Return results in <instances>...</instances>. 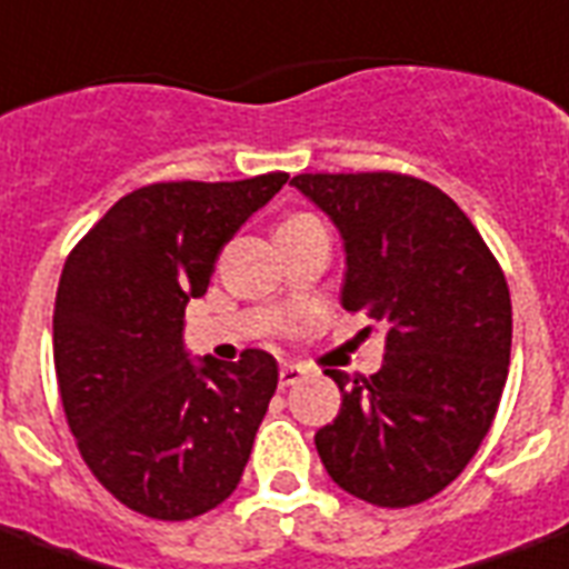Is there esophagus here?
Segmentation results:
<instances>
[{"label": "esophagus", "mask_w": 569, "mask_h": 569, "mask_svg": "<svg viewBox=\"0 0 569 569\" xmlns=\"http://www.w3.org/2000/svg\"><path fill=\"white\" fill-rule=\"evenodd\" d=\"M303 367L301 363H283V367H280V388H289V385H295V381L301 379L303 376Z\"/></svg>", "instance_id": "1"}]
</instances>
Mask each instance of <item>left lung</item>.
I'll use <instances>...</instances> for the list:
<instances>
[{
  "label": "left lung",
  "mask_w": 569,
  "mask_h": 569,
  "mask_svg": "<svg viewBox=\"0 0 569 569\" xmlns=\"http://www.w3.org/2000/svg\"><path fill=\"white\" fill-rule=\"evenodd\" d=\"M292 184L340 229L342 307L388 328L370 379L328 370L342 406L316 432V450L349 496L420 505L462 475L496 420L513 337L505 271L429 181L303 172Z\"/></svg>",
  "instance_id": "8db88e82"
}]
</instances>
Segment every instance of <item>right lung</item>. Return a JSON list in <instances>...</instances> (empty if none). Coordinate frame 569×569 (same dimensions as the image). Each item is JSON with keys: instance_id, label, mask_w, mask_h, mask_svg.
<instances>
[{"instance_id": "right-lung-1", "label": "right lung", "mask_w": 569, "mask_h": 569, "mask_svg": "<svg viewBox=\"0 0 569 569\" xmlns=\"http://www.w3.org/2000/svg\"><path fill=\"white\" fill-rule=\"evenodd\" d=\"M160 181L121 197L64 259L53 361L86 466L121 505L163 522L236 492L277 390V361H190L184 307L202 298L223 244L286 184Z\"/></svg>"}]
</instances>
